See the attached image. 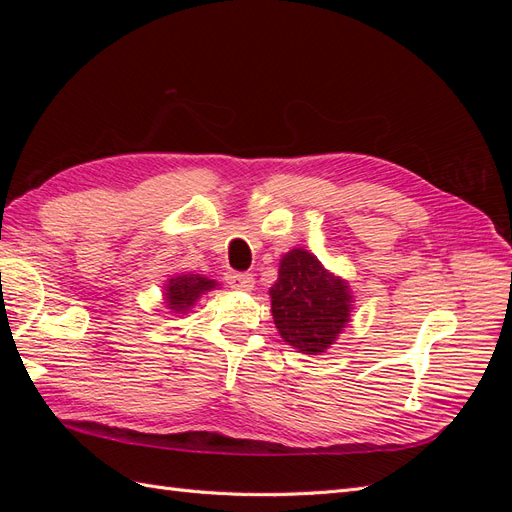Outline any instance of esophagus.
Segmentation results:
<instances>
[{
    "label": "esophagus",
    "mask_w": 512,
    "mask_h": 512,
    "mask_svg": "<svg viewBox=\"0 0 512 512\" xmlns=\"http://www.w3.org/2000/svg\"><path fill=\"white\" fill-rule=\"evenodd\" d=\"M224 280L230 288H235V290H252L254 288V275L252 273L228 271Z\"/></svg>",
    "instance_id": "esophagus-1"
}]
</instances>
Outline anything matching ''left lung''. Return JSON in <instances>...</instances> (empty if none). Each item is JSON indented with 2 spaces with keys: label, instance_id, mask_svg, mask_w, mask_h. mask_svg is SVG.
Returning a JSON list of instances; mask_svg holds the SVG:
<instances>
[{
  "label": "left lung",
  "instance_id": "obj_1",
  "mask_svg": "<svg viewBox=\"0 0 512 512\" xmlns=\"http://www.w3.org/2000/svg\"><path fill=\"white\" fill-rule=\"evenodd\" d=\"M269 294L277 331L305 354L327 350L350 320L346 282L324 271L320 260L301 247L282 258L280 277Z\"/></svg>",
  "mask_w": 512,
  "mask_h": 512
}]
</instances>
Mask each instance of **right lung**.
<instances>
[{"label": "right lung", "mask_w": 512, "mask_h": 512, "mask_svg": "<svg viewBox=\"0 0 512 512\" xmlns=\"http://www.w3.org/2000/svg\"><path fill=\"white\" fill-rule=\"evenodd\" d=\"M213 280H207V277L200 275H179L168 280L166 284V303L170 305V309H175L177 314L188 312V309L196 303V299L200 294L215 288Z\"/></svg>", "instance_id": "1"}]
</instances>
